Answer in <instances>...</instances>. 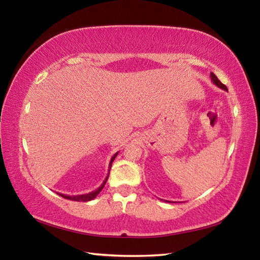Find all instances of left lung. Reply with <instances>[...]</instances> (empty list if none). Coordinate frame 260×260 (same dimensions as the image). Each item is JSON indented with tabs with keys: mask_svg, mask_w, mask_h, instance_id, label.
<instances>
[{
	"mask_svg": "<svg viewBox=\"0 0 260 260\" xmlns=\"http://www.w3.org/2000/svg\"><path fill=\"white\" fill-rule=\"evenodd\" d=\"M210 77H211V81H212L213 83H214L216 86H218V88H221L222 90L228 91V88H226V85H224V84H223L221 81H219V80L217 79V77L214 75V73L211 72ZM166 202H169V201H166Z\"/></svg>",
	"mask_w": 260,
	"mask_h": 260,
	"instance_id": "8db88e82",
	"label": "left lung"
}]
</instances>
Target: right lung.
I'll return each instance as SVG.
<instances>
[{"label": "right lung", "instance_id": "1", "mask_svg": "<svg viewBox=\"0 0 260 260\" xmlns=\"http://www.w3.org/2000/svg\"><path fill=\"white\" fill-rule=\"evenodd\" d=\"M117 154H118V151L116 152V154L113 155V157L111 158V161H110V165H109V174H108V176H106V178H105V180L103 181V183H102L101 185H100V187H99L96 190L90 192V193L79 194V196H67V194H62V193H59V196H61V197L64 198V199L72 200V201H78V202H88V201H91V200H93V199H95V197H96V196L100 193V192H101V190L104 188V185H105V183H106V180H108L109 175H110V169H111L112 162L114 161V159L116 158Z\"/></svg>", "mask_w": 260, "mask_h": 260}]
</instances>
